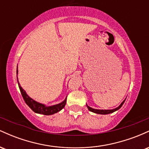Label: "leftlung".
<instances>
[{"instance_id":"1","label":"left lung","mask_w":149,"mask_h":149,"mask_svg":"<svg viewBox=\"0 0 149 149\" xmlns=\"http://www.w3.org/2000/svg\"><path fill=\"white\" fill-rule=\"evenodd\" d=\"M125 101V100L122 103L120 104V105L118 107L116 108V109H111V110H100V109H92V108H91V107H90L88 105H87V107H88V110L90 111H92V112H93V113H95L103 114V115H105V114L111 113H113L114 111H116L118 110L119 109H120L121 107H122V106H123V104H124Z\"/></svg>"}]
</instances>
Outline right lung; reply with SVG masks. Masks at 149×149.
Masks as SVG:
<instances>
[{
    "label": "right lung",
    "mask_w": 149,
    "mask_h": 149,
    "mask_svg": "<svg viewBox=\"0 0 149 149\" xmlns=\"http://www.w3.org/2000/svg\"><path fill=\"white\" fill-rule=\"evenodd\" d=\"M17 73H18V69L17 68ZM17 79L19 88L20 92H21V94L22 97H23L24 100L26 104L27 105H28L29 107L35 113L43 114V115H45V116L52 115V114L56 113L59 112V111H61L62 109H64L65 105H66V98L65 99L64 101H63L62 102H61L60 104L50 106V107H46L45 104H42L36 102V101L33 100V99H31V97H29L28 95H27V94L26 93V92L24 90V89L22 88L21 85H20L18 81L17 76Z\"/></svg>",
    "instance_id": "add662e5"
}]
</instances>
